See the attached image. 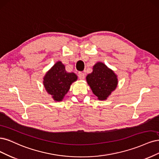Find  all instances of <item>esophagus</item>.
Listing matches in <instances>:
<instances>
[{
  "label": "esophagus",
  "instance_id": "esophagus-1",
  "mask_svg": "<svg viewBox=\"0 0 159 159\" xmlns=\"http://www.w3.org/2000/svg\"><path fill=\"white\" fill-rule=\"evenodd\" d=\"M78 76L80 80H83L84 79V73L83 72H79Z\"/></svg>",
  "mask_w": 159,
  "mask_h": 159
}]
</instances>
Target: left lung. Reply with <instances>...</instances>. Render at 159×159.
Segmentation results:
<instances>
[{
    "instance_id": "left-lung-1",
    "label": "left lung",
    "mask_w": 159,
    "mask_h": 159,
    "mask_svg": "<svg viewBox=\"0 0 159 159\" xmlns=\"http://www.w3.org/2000/svg\"><path fill=\"white\" fill-rule=\"evenodd\" d=\"M92 91L100 100H105L117 87V76L111 69L102 62L96 63L93 72L86 76Z\"/></svg>"
}]
</instances>
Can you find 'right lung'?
<instances>
[{
  "instance_id": "obj_1",
  "label": "right lung",
  "mask_w": 159,
  "mask_h": 159,
  "mask_svg": "<svg viewBox=\"0 0 159 159\" xmlns=\"http://www.w3.org/2000/svg\"><path fill=\"white\" fill-rule=\"evenodd\" d=\"M77 80L74 73H67L65 65L57 61L43 77V85L46 91L55 101H62L69 90L71 84Z\"/></svg>"
}]
</instances>
